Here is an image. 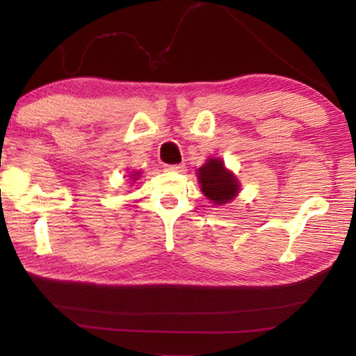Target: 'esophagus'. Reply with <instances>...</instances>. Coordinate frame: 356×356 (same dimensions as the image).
Listing matches in <instances>:
<instances>
[{
	"label": "esophagus",
	"instance_id": "obj_1",
	"mask_svg": "<svg viewBox=\"0 0 356 356\" xmlns=\"http://www.w3.org/2000/svg\"><path fill=\"white\" fill-rule=\"evenodd\" d=\"M165 171H172V172H184L185 166L184 165H166Z\"/></svg>",
	"mask_w": 356,
	"mask_h": 356
}]
</instances>
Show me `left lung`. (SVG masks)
<instances>
[{"label": "left lung", "instance_id": "1", "mask_svg": "<svg viewBox=\"0 0 356 356\" xmlns=\"http://www.w3.org/2000/svg\"><path fill=\"white\" fill-rule=\"evenodd\" d=\"M196 177L202 195L215 206H225L236 200L240 193V180L231 170H227L221 159L209 156L206 163L197 168Z\"/></svg>", "mask_w": 356, "mask_h": 356}]
</instances>
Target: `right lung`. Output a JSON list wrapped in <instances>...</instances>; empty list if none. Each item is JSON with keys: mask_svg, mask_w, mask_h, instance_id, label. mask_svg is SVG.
Wrapping results in <instances>:
<instances>
[{"mask_svg": "<svg viewBox=\"0 0 356 356\" xmlns=\"http://www.w3.org/2000/svg\"><path fill=\"white\" fill-rule=\"evenodd\" d=\"M140 176H141V171H131V172H130V176H129V179L131 180V182L135 184L136 180L140 179Z\"/></svg>", "mask_w": 356, "mask_h": 356, "instance_id": "1", "label": "right lung"}]
</instances>
